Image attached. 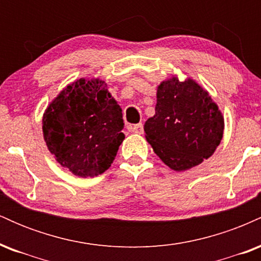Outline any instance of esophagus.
Here are the masks:
<instances>
[{
	"label": "esophagus",
	"instance_id": "esophagus-1",
	"mask_svg": "<svg viewBox=\"0 0 261 261\" xmlns=\"http://www.w3.org/2000/svg\"><path fill=\"white\" fill-rule=\"evenodd\" d=\"M128 130L131 131V133H135V134H142L143 133V125L141 124H135V125H130L128 126Z\"/></svg>",
	"mask_w": 261,
	"mask_h": 261
}]
</instances>
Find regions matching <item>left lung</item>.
Segmentation results:
<instances>
[{
  "label": "left lung",
  "instance_id": "obj_1",
  "mask_svg": "<svg viewBox=\"0 0 261 261\" xmlns=\"http://www.w3.org/2000/svg\"><path fill=\"white\" fill-rule=\"evenodd\" d=\"M224 121L216 103L194 80L163 81L155 114L145 122L146 140L173 170H187L214 154Z\"/></svg>",
  "mask_w": 261,
  "mask_h": 261
}]
</instances>
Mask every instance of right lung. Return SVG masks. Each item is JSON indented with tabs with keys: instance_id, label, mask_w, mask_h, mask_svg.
Here are the masks:
<instances>
[{
	"instance_id": "right-lung-1",
	"label": "right lung",
	"mask_w": 261,
	"mask_h": 261,
	"mask_svg": "<svg viewBox=\"0 0 261 261\" xmlns=\"http://www.w3.org/2000/svg\"><path fill=\"white\" fill-rule=\"evenodd\" d=\"M121 108L100 80L81 79L51 101L43 116L47 148L74 175L97 176L112 166L125 139Z\"/></svg>"
}]
</instances>
